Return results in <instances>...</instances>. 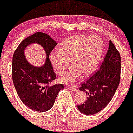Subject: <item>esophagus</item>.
Segmentation results:
<instances>
[{
    "mask_svg": "<svg viewBox=\"0 0 133 133\" xmlns=\"http://www.w3.org/2000/svg\"><path fill=\"white\" fill-rule=\"evenodd\" d=\"M67 88H68V89H70L71 91H74V92H76V91H77V89L76 88H73V87H71V86H68V87H67Z\"/></svg>",
    "mask_w": 133,
    "mask_h": 133,
    "instance_id": "esophagus-1",
    "label": "esophagus"
}]
</instances>
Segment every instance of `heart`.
Wrapping results in <instances>:
<instances>
[{"mask_svg": "<svg viewBox=\"0 0 133 133\" xmlns=\"http://www.w3.org/2000/svg\"><path fill=\"white\" fill-rule=\"evenodd\" d=\"M102 41L96 35H76L67 38L58 47V52L50 54L51 65L56 74L61 75L69 66H73L59 78L62 83L74 84L82 76L91 75L98 68L102 56Z\"/></svg>", "mask_w": 133, "mask_h": 133, "instance_id": "obj_1", "label": "heart"}]
</instances>
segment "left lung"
I'll use <instances>...</instances> for the list:
<instances>
[{
  "label": "left lung",
  "instance_id": "8db88e82",
  "mask_svg": "<svg viewBox=\"0 0 133 133\" xmlns=\"http://www.w3.org/2000/svg\"><path fill=\"white\" fill-rule=\"evenodd\" d=\"M121 71V56L110 41L108 50L99 70L80 87V91L86 93L88 97L84 103L78 105V110L85 115H94L104 109L117 89Z\"/></svg>",
  "mask_w": 133,
  "mask_h": 133
}]
</instances>
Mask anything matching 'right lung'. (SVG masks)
<instances>
[{
    "label": "right lung",
    "instance_id": "1",
    "mask_svg": "<svg viewBox=\"0 0 133 133\" xmlns=\"http://www.w3.org/2000/svg\"><path fill=\"white\" fill-rule=\"evenodd\" d=\"M38 43L44 48L46 59L41 67H35L27 61L24 51L28 45ZM57 42L48 34L37 32L24 39L16 49L12 62V77L18 96L31 110L44 112L53 106L64 85H50L56 74L49 60V54Z\"/></svg>",
    "mask_w": 133,
    "mask_h": 133
}]
</instances>
